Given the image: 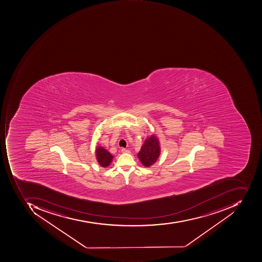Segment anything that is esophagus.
<instances>
[{
    "instance_id": "obj_1",
    "label": "esophagus",
    "mask_w": 262,
    "mask_h": 262,
    "mask_svg": "<svg viewBox=\"0 0 262 262\" xmlns=\"http://www.w3.org/2000/svg\"><path fill=\"white\" fill-rule=\"evenodd\" d=\"M121 152H123V154H130V151L129 150V149H124V148H123V149H121Z\"/></svg>"
}]
</instances>
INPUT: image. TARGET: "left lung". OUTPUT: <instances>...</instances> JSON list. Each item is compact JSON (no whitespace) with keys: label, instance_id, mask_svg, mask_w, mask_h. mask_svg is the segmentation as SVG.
Wrapping results in <instances>:
<instances>
[{"label":"left lung","instance_id":"8db88e82","mask_svg":"<svg viewBox=\"0 0 262 262\" xmlns=\"http://www.w3.org/2000/svg\"><path fill=\"white\" fill-rule=\"evenodd\" d=\"M161 154L159 140L155 135L145 139L141 150L138 154L139 161L145 167H150L157 161Z\"/></svg>","mask_w":262,"mask_h":262}]
</instances>
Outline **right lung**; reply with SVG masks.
<instances>
[{
  "label": "right lung",
  "mask_w": 262,
  "mask_h": 262,
  "mask_svg": "<svg viewBox=\"0 0 262 262\" xmlns=\"http://www.w3.org/2000/svg\"><path fill=\"white\" fill-rule=\"evenodd\" d=\"M96 158L98 164L103 167L106 168L111 164L113 159V156L106 149H104L102 146H98L96 149Z\"/></svg>",
  "instance_id": "right-lung-1"
}]
</instances>
